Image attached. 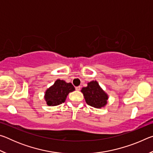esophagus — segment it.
I'll use <instances>...</instances> for the list:
<instances>
[{
    "label": "esophagus",
    "instance_id": "esophagus-1",
    "mask_svg": "<svg viewBox=\"0 0 153 153\" xmlns=\"http://www.w3.org/2000/svg\"><path fill=\"white\" fill-rule=\"evenodd\" d=\"M80 89H81V86H77V87H76V90H77V91H79Z\"/></svg>",
    "mask_w": 153,
    "mask_h": 153
}]
</instances>
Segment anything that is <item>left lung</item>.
<instances>
[{
  "label": "left lung",
  "instance_id": "1",
  "mask_svg": "<svg viewBox=\"0 0 153 153\" xmlns=\"http://www.w3.org/2000/svg\"><path fill=\"white\" fill-rule=\"evenodd\" d=\"M82 92L88 105L94 108H101L107 104L108 96L99 86L97 81H92L87 87L82 88Z\"/></svg>",
  "mask_w": 153,
  "mask_h": 153
}]
</instances>
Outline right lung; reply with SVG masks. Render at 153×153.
Returning a JSON list of instances; mask_svg holds the SVG:
<instances>
[{
  "label": "right lung",
  "mask_w": 153,
  "mask_h": 153,
  "mask_svg": "<svg viewBox=\"0 0 153 153\" xmlns=\"http://www.w3.org/2000/svg\"><path fill=\"white\" fill-rule=\"evenodd\" d=\"M75 90L71 83H66L63 80L57 79L53 86L49 88L45 93V100L49 106H56L65 101L69 92Z\"/></svg>",
  "instance_id": "right-lung-1"
}]
</instances>
